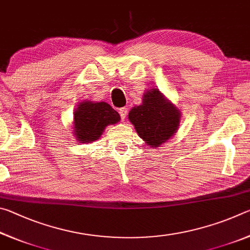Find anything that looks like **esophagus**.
<instances>
[{
	"label": "esophagus",
	"mask_w": 250,
	"mask_h": 250,
	"mask_svg": "<svg viewBox=\"0 0 250 250\" xmlns=\"http://www.w3.org/2000/svg\"><path fill=\"white\" fill-rule=\"evenodd\" d=\"M119 113H120V116H121V119H125V118L126 117V113H128V109H126L125 107L120 108L119 109Z\"/></svg>",
	"instance_id": "1"
}]
</instances>
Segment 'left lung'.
I'll use <instances>...</instances> for the list:
<instances>
[{
	"label": "left lung",
	"mask_w": 250,
	"mask_h": 250,
	"mask_svg": "<svg viewBox=\"0 0 250 250\" xmlns=\"http://www.w3.org/2000/svg\"><path fill=\"white\" fill-rule=\"evenodd\" d=\"M180 118L179 110L156 88L143 95L142 104L129 112V120L140 138L154 147L161 146L175 133Z\"/></svg>",
	"instance_id": "8db88e82"
}]
</instances>
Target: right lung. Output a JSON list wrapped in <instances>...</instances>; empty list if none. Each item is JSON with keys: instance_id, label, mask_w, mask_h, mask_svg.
Listing matches in <instances>:
<instances>
[{"instance_id": "1", "label": "right lung", "mask_w": 250, "mask_h": 250, "mask_svg": "<svg viewBox=\"0 0 250 250\" xmlns=\"http://www.w3.org/2000/svg\"><path fill=\"white\" fill-rule=\"evenodd\" d=\"M119 120V113L109 104L84 101L74 113V133L78 141L89 143L98 140L105 126Z\"/></svg>"}]
</instances>
